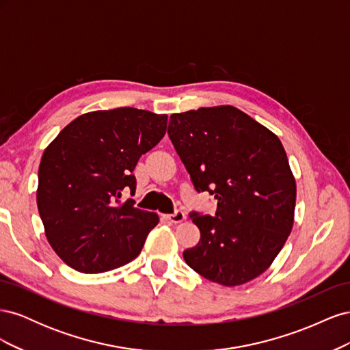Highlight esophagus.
<instances>
[{
  "mask_svg": "<svg viewBox=\"0 0 350 350\" xmlns=\"http://www.w3.org/2000/svg\"><path fill=\"white\" fill-rule=\"evenodd\" d=\"M163 217H165L166 220L171 221V224H183V221H185V219H187L184 211H179V210L175 211L174 215H165Z\"/></svg>",
  "mask_w": 350,
  "mask_h": 350,
  "instance_id": "esophagus-1",
  "label": "esophagus"
}]
</instances>
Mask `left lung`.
<instances>
[{
    "instance_id": "1",
    "label": "left lung",
    "mask_w": 350,
    "mask_h": 350,
    "mask_svg": "<svg viewBox=\"0 0 350 350\" xmlns=\"http://www.w3.org/2000/svg\"><path fill=\"white\" fill-rule=\"evenodd\" d=\"M167 134L197 191L217 200L216 216L191 215L201 237L185 262L224 286L258 278L295 219L296 183L279 137L230 105L172 113Z\"/></svg>"
}]
</instances>
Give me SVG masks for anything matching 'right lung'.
<instances>
[{"label": "right lung", "instance_id": "right-lung-1", "mask_svg": "<svg viewBox=\"0 0 350 350\" xmlns=\"http://www.w3.org/2000/svg\"><path fill=\"white\" fill-rule=\"evenodd\" d=\"M167 115L135 108L77 116L40 159L38 210L49 245L71 269L103 273L139 256L159 216L122 201L134 167L163 139Z\"/></svg>", "mask_w": 350, "mask_h": 350}]
</instances>
